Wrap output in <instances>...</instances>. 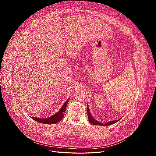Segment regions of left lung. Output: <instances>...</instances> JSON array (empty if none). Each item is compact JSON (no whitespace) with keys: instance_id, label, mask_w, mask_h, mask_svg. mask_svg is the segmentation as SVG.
<instances>
[{"instance_id":"1","label":"left lung","mask_w":156,"mask_h":156,"mask_svg":"<svg viewBox=\"0 0 156 156\" xmlns=\"http://www.w3.org/2000/svg\"><path fill=\"white\" fill-rule=\"evenodd\" d=\"M87 112H88V120H89V122H90V123H92V124H94V125L105 126H107L112 125V124H113L116 123V122H117L118 121L120 120V119H118V120H116L111 121V122H108V123H106V124H103L100 123V122H98L97 120H96L94 119V118L92 116V115H91V114H90V110H89V107H88V105L87 106Z\"/></svg>"}]
</instances>
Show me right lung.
I'll use <instances>...</instances> for the list:
<instances>
[{"mask_svg":"<svg viewBox=\"0 0 156 156\" xmlns=\"http://www.w3.org/2000/svg\"><path fill=\"white\" fill-rule=\"evenodd\" d=\"M69 100H67L65 102L62 108H60V111L56 112L55 115L51 116L49 118H45V119H40V118H37V117H32V119L33 120H36V122H40V123L42 124H56L57 122H60L64 118V113L66 111V108L67 105H68V102Z\"/></svg>","mask_w":156,"mask_h":156,"instance_id":"obj_1","label":"right lung"}]
</instances>
